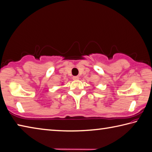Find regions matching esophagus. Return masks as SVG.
<instances>
[{"mask_svg": "<svg viewBox=\"0 0 152 152\" xmlns=\"http://www.w3.org/2000/svg\"><path fill=\"white\" fill-rule=\"evenodd\" d=\"M72 79L74 80H78L79 79V77L78 76H73Z\"/></svg>", "mask_w": 152, "mask_h": 152, "instance_id": "obj_1", "label": "esophagus"}]
</instances>
